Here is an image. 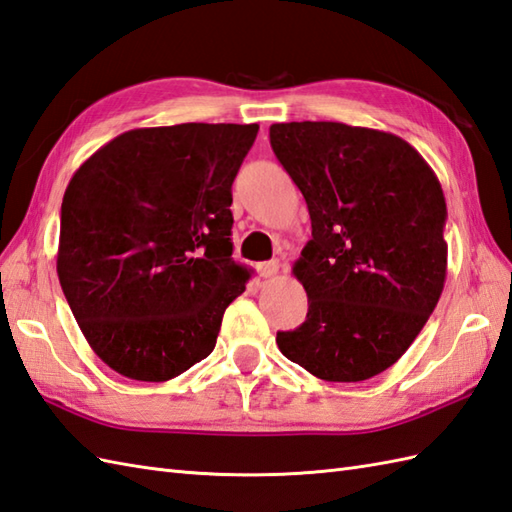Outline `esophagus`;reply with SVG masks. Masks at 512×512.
I'll return each mask as SVG.
<instances>
[{
  "label": "esophagus",
  "mask_w": 512,
  "mask_h": 512,
  "mask_svg": "<svg viewBox=\"0 0 512 512\" xmlns=\"http://www.w3.org/2000/svg\"><path fill=\"white\" fill-rule=\"evenodd\" d=\"M280 271V263L278 260H267V263H260L258 265V274L263 278H274Z\"/></svg>",
  "instance_id": "34e87169"
}]
</instances>
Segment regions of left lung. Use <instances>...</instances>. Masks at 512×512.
<instances>
[{
    "label": "left lung",
    "instance_id": "8db88e82",
    "mask_svg": "<svg viewBox=\"0 0 512 512\" xmlns=\"http://www.w3.org/2000/svg\"><path fill=\"white\" fill-rule=\"evenodd\" d=\"M269 140L313 227L293 265L309 313L276 344L317 379L366 381L412 346L445 287L440 181L414 146L377 129L282 122Z\"/></svg>",
    "mask_w": 512,
    "mask_h": 512
}]
</instances>
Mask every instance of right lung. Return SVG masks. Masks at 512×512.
<instances>
[{
	"instance_id": "obj_1",
	"label": "right lung",
	"mask_w": 512,
	"mask_h": 512,
	"mask_svg": "<svg viewBox=\"0 0 512 512\" xmlns=\"http://www.w3.org/2000/svg\"><path fill=\"white\" fill-rule=\"evenodd\" d=\"M258 124L133 129L76 170L56 271L96 355L168 381L206 359L249 271L232 258V184Z\"/></svg>"
}]
</instances>
